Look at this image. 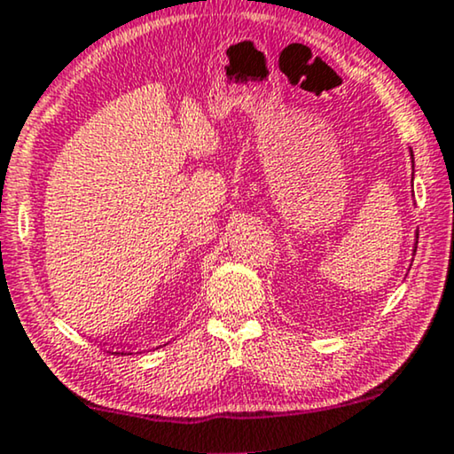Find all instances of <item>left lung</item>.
Here are the masks:
<instances>
[{
	"instance_id": "left-lung-1",
	"label": "left lung",
	"mask_w": 454,
	"mask_h": 454,
	"mask_svg": "<svg viewBox=\"0 0 454 454\" xmlns=\"http://www.w3.org/2000/svg\"><path fill=\"white\" fill-rule=\"evenodd\" d=\"M411 157H412V151H411ZM419 239V237H417ZM412 251H417V247H415V249H412Z\"/></svg>"
}]
</instances>
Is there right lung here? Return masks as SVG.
<instances>
[{"label":"right lung","mask_w":454,"mask_h":454,"mask_svg":"<svg viewBox=\"0 0 454 454\" xmlns=\"http://www.w3.org/2000/svg\"><path fill=\"white\" fill-rule=\"evenodd\" d=\"M114 354H128V352H114Z\"/></svg>","instance_id":"1"}]
</instances>
